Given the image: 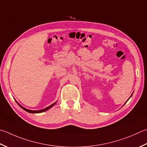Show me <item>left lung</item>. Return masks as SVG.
<instances>
[{
  "label": "left lung",
  "instance_id": "obj_1",
  "mask_svg": "<svg viewBox=\"0 0 147 147\" xmlns=\"http://www.w3.org/2000/svg\"><path fill=\"white\" fill-rule=\"evenodd\" d=\"M133 94H132V95H131V96H130V97H129V99H128V100H129V99H130V98H131V96H133ZM127 101H126V102H125V103H126V102H127ZM125 104H124V105H125Z\"/></svg>",
  "mask_w": 147,
  "mask_h": 147
}]
</instances>
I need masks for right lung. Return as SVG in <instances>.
<instances>
[{
  "label": "right lung",
  "instance_id": "add662e5",
  "mask_svg": "<svg viewBox=\"0 0 147 147\" xmlns=\"http://www.w3.org/2000/svg\"><path fill=\"white\" fill-rule=\"evenodd\" d=\"M16 102H17V104H18V105L20 106V107H21V108L23 109V110L26 111L27 112H28V113H42V112L47 111V110H49V109H50L51 108H52L53 106L57 102L56 101L55 102H54L53 104L51 105L50 106H48V107L45 108H44V109H42V110H28V109H27V108H24V107H23V106H22V105H20L19 104V103L16 101Z\"/></svg>",
  "mask_w": 147,
  "mask_h": 147
}]
</instances>
